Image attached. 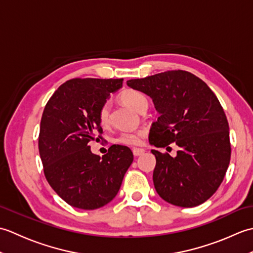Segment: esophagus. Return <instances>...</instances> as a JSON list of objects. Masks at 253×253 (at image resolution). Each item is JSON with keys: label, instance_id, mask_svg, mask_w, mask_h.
<instances>
[{"label": "esophagus", "instance_id": "obj_1", "mask_svg": "<svg viewBox=\"0 0 253 253\" xmlns=\"http://www.w3.org/2000/svg\"><path fill=\"white\" fill-rule=\"evenodd\" d=\"M132 153L135 157H140L144 153V149H140V148H133L132 149Z\"/></svg>", "mask_w": 253, "mask_h": 253}]
</instances>
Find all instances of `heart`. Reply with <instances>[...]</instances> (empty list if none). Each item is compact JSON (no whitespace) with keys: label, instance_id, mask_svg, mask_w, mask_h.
Wrapping results in <instances>:
<instances>
[{"label":"heart","instance_id":"b5f03b06","mask_svg":"<svg viewBox=\"0 0 253 253\" xmlns=\"http://www.w3.org/2000/svg\"><path fill=\"white\" fill-rule=\"evenodd\" d=\"M120 99L124 104L131 107L132 110L140 113L142 110L147 109L149 101L146 94H143L141 91L135 89H127L123 91L120 95ZM98 120L101 126H107L110 123V103H105L100 106L98 111ZM143 132L135 131V132H123L122 135L117 137L116 141L124 146H139L142 142Z\"/></svg>","mask_w":253,"mask_h":253}]
</instances>
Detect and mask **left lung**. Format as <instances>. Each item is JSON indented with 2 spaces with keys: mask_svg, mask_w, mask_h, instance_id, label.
Here are the masks:
<instances>
[{
  "mask_svg": "<svg viewBox=\"0 0 253 253\" xmlns=\"http://www.w3.org/2000/svg\"><path fill=\"white\" fill-rule=\"evenodd\" d=\"M127 84L149 95L160 114L150 129V143L165 148L176 142L180 148L175 158L151 150L159 196L182 208L206 202L222 184L230 161L229 126L216 95L203 80L180 69Z\"/></svg>",
  "mask_w": 253,
  "mask_h": 253,
  "instance_id": "left-lung-1",
  "label": "left lung"
}]
</instances>
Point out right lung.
<instances>
[{"instance_id":"1","label":"right lung","mask_w":253,"mask_h":253,"mask_svg":"<svg viewBox=\"0 0 253 253\" xmlns=\"http://www.w3.org/2000/svg\"><path fill=\"white\" fill-rule=\"evenodd\" d=\"M122 79L75 78L61 84L42 114L39 153L45 178L69 206L94 210L111 202L133 161L131 150L113 144L103 157L89 142L102 138L100 106L123 85Z\"/></svg>"}]
</instances>
